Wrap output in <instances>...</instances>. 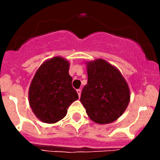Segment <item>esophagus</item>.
<instances>
[{
    "mask_svg": "<svg viewBox=\"0 0 160 160\" xmlns=\"http://www.w3.org/2000/svg\"><path fill=\"white\" fill-rule=\"evenodd\" d=\"M77 93H78L79 98H80V95H81V90H80V89L77 90Z\"/></svg>",
    "mask_w": 160,
    "mask_h": 160,
    "instance_id": "1",
    "label": "esophagus"
}]
</instances>
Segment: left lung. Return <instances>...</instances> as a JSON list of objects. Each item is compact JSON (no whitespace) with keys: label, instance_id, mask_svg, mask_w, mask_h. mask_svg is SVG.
I'll return each mask as SVG.
<instances>
[{"label":"left lung","instance_id":"8db88e82","mask_svg":"<svg viewBox=\"0 0 160 160\" xmlns=\"http://www.w3.org/2000/svg\"><path fill=\"white\" fill-rule=\"evenodd\" d=\"M88 84L82 90L80 102L93 122L100 125L117 120L126 110L130 90L117 67L102 59L86 62Z\"/></svg>","mask_w":160,"mask_h":160}]
</instances>
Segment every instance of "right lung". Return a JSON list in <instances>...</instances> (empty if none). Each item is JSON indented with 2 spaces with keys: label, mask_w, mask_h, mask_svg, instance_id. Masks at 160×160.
<instances>
[{
  "label": "right lung",
  "mask_w": 160,
  "mask_h": 160,
  "mask_svg": "<svg viewBox=\"0 0 160 160\" xmlns=\"http://www.w3.org/2000/svg\"><path fill=\"white\" fill-rule=\"evenodd\" d=\"M70 62L61 56L45 61L35 72L28 90V102L38 119L53 124L63 118L78 99L69 74Z\"/></svg>",
  "instance_id": "add662e5"
}]
</instances>
